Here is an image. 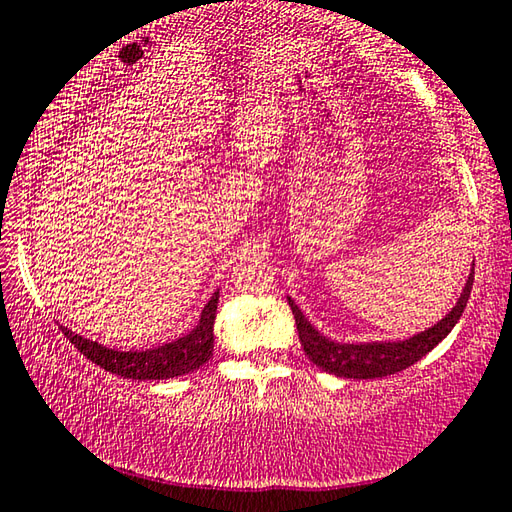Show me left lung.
Masks as SVG:
<instances>
[{
  "instance_id": "1",
  "label": "left lung",
  "mask_w": 512,
  "mask_h": 512,
  "mask_svg": "<svg viewBox=\"0 0 512 512\" xmlns=\"http://www.w3.org/2000/svg\"><path fill=\"white\" fill-rule=\"evenodd\" d=\"M472 280H475V264H472V271L468 275L466 286H463L459 302L454 304V309L445 315L443 320L436 322L430 329L416 333L412 338L396 342H351L349 345V342L329 340L327 336H322L318 329H313V324L304 318L300 306H297L291 297H286V300L295 315L302 349L315 367H320L322 371H329V374L340 378L367 380L392 376L396 371H403L439 345V342L454 329V324L459 322L463 309H466L472 291Z\"/></svg>"
}]
</instances>
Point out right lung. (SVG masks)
Masks as SVG:
<instances>
[{"label":"right lung","instance_id":"1","mask_svg":"<svg viewBox=\"0 0 512 512\" xmlns=\"http://www.w3.org/2000/svg\"><path fill=\"white\" fill-rule=\"evenodd\" d=\"M217 302L219 291L212 293L208 304L203 306L199 324L188 336H181L174 342H165L161 347L145 351H116L102 347L94 340L82 338L71 329H60L82 356H87L91 362H96V365L111 371V374L132 380H167L190 374V371L199 369L210 360L212 347H215Z\"/></svg>","mask_w":512,"mask_h":512}]
</instances>
